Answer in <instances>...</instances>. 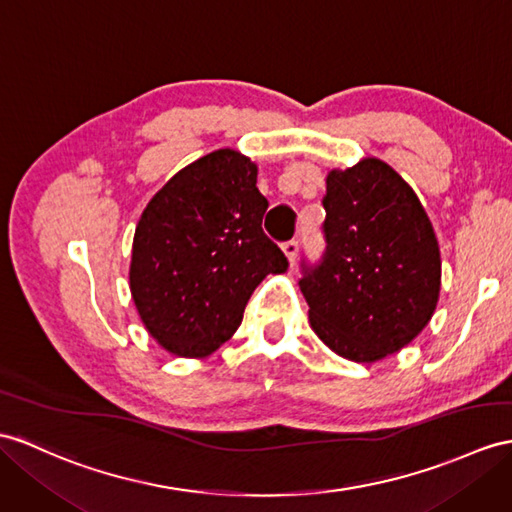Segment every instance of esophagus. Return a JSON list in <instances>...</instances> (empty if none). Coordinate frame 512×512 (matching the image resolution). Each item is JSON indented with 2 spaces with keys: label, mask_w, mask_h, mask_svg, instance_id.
<instances>
[{
  "label": "esophagus",
  "mask_w": 512,
  "mask_h": 512,
  "mask_svg": "<svg viewBox=\"0 0 512 512\" xmlns=\"http://www.w3.org/2000/svg\"><path fill=\"white\" fill-rule=\"evenodd\" d=\"M282 249H284L286 258H289V263H291V265H295V260H297V252H299V243H297L295 239H291V241H286V243L282 245Z\"/></svg>",
  "instance_id": "1"
}]
</instances>
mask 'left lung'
I'll list each match as a JSON object with an SVG mask.
<instances>
[{
  "mask_svg": "<svg viewBox=\"0 0 512 512\" xmlns=\"http://www.w3.org/2000/svg\"><path fill=\"white\" fill-rule=\"evenodd\" d=\"M326 252L302 263L310 326L354 363L400 352L428 326L441 291V254L415 191L378 158L328 173Z\"/></svg>",
  "mask_w": 512,
  "mask_h": 512,
  "instance_id": "obj_1",
  "label": "left lung"
}]
</instances>
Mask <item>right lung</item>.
<instances>
[{
	"label": "right lung",
	"mask_w": 512,
	"mask_h": 512,
	"mask_svg": "<svg viewBox=\"0 0 512 512\" xmlns=\"http://www.w3.org/2000/svg\"><path fill=\"white\" fill-rule=\"evenodd\" d=\"M258 169L217 149L152 197L132 243L130 291L147 332L178 356L213 354L241 326L247 299L289 260L263 232Z\"/></svg>",
	"instance_id": "right-lung-1"
}]
</instances>
